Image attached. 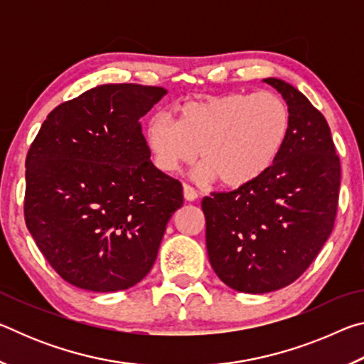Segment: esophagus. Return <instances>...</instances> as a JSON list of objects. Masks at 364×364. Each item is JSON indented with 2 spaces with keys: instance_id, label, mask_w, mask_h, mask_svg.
<instances>
[{
  "instance_id": "obj_1",
  "label": "esophagus",
  "mask_w": 364,
  "mask_h": 364,
  "mask_svg": "<svg viewBox=\"0 0 364 364\" xmlns=\"http://www.w3.org/2000/svg\"><path fill=\"white\" fill-rule=\"evenodd\" d=\"M183 194H184V199L189 202H193L197 199V197H199V193H197L193 186H189V184H184L183 186Z\"/></svg>"
}]
</instances>
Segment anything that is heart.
Listing matches in <instances>:
<instances>
[{"instance_id": "obj_1", "label": "heart", "mask_w": 364, "mask_h": 364, "mask_svg": "<svg viewBox=\"0 0 364 364\" xmlns=\"http://www.w3.org/2000/svg\"><path fill=\"white\" fill-rule=\"evenodd\" d=\"M178 122L159 114L147 123L146 144L154 165L176 173L199 151L197 178H217L225 188L244 186L263 175L291 128L286 101L269 91L189 101L178 107Z\"/></svg>"}]
</instances>
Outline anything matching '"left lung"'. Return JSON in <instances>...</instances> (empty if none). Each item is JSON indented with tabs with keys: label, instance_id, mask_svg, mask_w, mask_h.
Wrapping results in <instances>:
<instances>
[{
	"label": "left lung",
	"instance_id": "8db88e82",
	"mask_svg": "<svg viewBox=\"0 0 364 364\" xmlns=\"http://www.w3.org/2000/svg\"><path fill=\"white\" fill-rule=\"evenodd\" d=\"M263 82L291 112L278 159L257 180L202 199L212 268L245 294L278 291L300 278L334 228L341 188V160L324 115L284 80Z\"/></svg>",
	"mask_w": 364,
	"mask_h": 364
}]
</instances>
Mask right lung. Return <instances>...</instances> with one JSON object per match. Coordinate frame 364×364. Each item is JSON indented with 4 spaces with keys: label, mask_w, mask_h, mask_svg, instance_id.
<instances>
[{
    "label": "right lung",
    "mask_w": 364,
    "mask_h": 364,
    "mask_svg": "<svg viewBox=\"0 0 364 364\" xmlns=\"http://www.w3.org/2000/svg\"><path fill=\"white\" fill-rule=\"evenodd\" d=\"M160 86L100 85L53 109L26 160L23 215L69 284L125 291L149 273L181 183L151 162L139 119Z\"/></svg>",
    "instance_id": "add662e5"
}]
</instances>
